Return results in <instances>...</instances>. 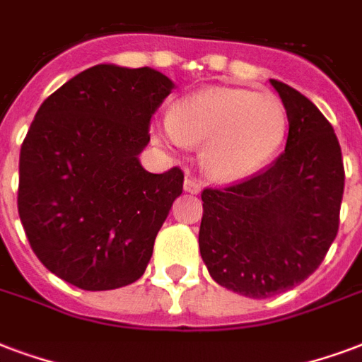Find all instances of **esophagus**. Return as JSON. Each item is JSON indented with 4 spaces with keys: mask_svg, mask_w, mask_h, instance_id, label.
Listing matches in <instances>:
<instances>
[{
    "mask_svg": "<svg viewBox=\"0 0 362 362\" xmlns=\"http://www.w3.org/2000/svg\"><path fill=\"white\" fill-rule=\"evenodd\" d=\"M183 189L187 192H191V194H198V192L202 191V185H200V181H197L194 177H185Z\"/></svg>",
    "mask_w": 362,
    "mask_h": 362,
    "instance_id": "obj_1",
    "label": "esophagus"
}]
</instances>
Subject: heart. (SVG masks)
<instances>
[{"label": "heart", "mask_w": 362, "mask_h": 362, "mask_svg": "<svg viewBox=\"0 0 362 362\" xmlns=\"http://www.w3.org/2000/svg\"><path fill=\"white\" fill-rule=\"evenodd\" d=\"M156 127L173 146L204 143L206 171L219 181H236L262 170L276 154L288 116L282 100L269 91L208 88L177 100Z\"/></svg>", "instance_id": "1"}]
</instances>
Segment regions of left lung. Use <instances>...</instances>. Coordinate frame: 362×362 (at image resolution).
Listing matches in <instances>:
<instances>
[{
    "label": "left lung",
    "instance_id": "8db88e82",
    "mask_svg": "<svg viewBox=\"0 0 362 362\" xmlns=\"http://www.w3.org/2000/svg\"><path fill=\"white\" fill-rule=\"evenodd\" d=\"M288 116L286 148L267 170L202 191L200 255L211 279L255 300L317 271L338 235L344 160L330 122L311 100L271 80Z\"/></svg>",
    "mask_w": 362,
    "mask_h": 362
}]
</instances>
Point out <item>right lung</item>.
Here are the masks:
<instances>
[{
	"instance_id": "1",
	"label": "right lung",
	"mask_w": 362,
	"mask_h": 362,
	"mask_svg": "<svg viewBox=\"0 0 362 362\" xmlns=\"http://www.w3.org/2000/svg\"><path fill=\"white\" fill-rule=\"evenodd\" d=\"M173 81L148 66L97 64L43 100L18 162V216L37 259L81 290L132 284L183 192V171L139 162Z\"/></svg>"
}]
</instances>
